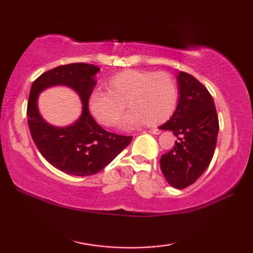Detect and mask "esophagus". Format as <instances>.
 I'll return each instance as SVG.
<instances>
[{"mask_svg":"<svg viewBox=\"0 0 253 253\" xmlns=\"http://www.w3.org/2000/svg\"><path fill=\"white\" fill-rule=\"evenodd\" d=\"M148 132H151V134H154V135H158L161 134V130L157 129V128H152V129H149Z\"/></svg>","mask_w":253,"mask_h":253,"instance_id":"obj_1","label":"esophagus"}]
</instances>
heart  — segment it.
I'll use <instances>...</instances> for the list:
<instances>
[{"label":"heart","mask_w":253,"mask_h":253,"mask_svg":"<svg viewBox=\"0 0 253 253\" xmlns=\"http://www.w3.org/2000/svg\"><path fill=\"white\" fill-rule=\"evenodd\" d=\"M108 89H96L89 96L91 114L107 127L118 122L126 104L130 110L123 118V128L158 125L172 115L178 99L176 83L165 71H124L111 77Z\"/></svg>","instance_id":"1"}]
</instances>
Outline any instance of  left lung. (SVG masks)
<instances>
[{
    "instance_id": "1",
    "label": "left lung",
    "mask_w": 253,
    "mask_h": 253,
    "mask_svg": "<svg viewBox=\"0 0 253 253\" xmlns=\"http://www.w3.org/2000/svg\"><path fill=\"white\" fill-rule=\"evenodd\" d=\"M179 99L176 109L160 128L177 137L174 148L162 155V173L170 186L193 184L212 161L219 132V118L211 93L193 76H177Z\"/></svg>"
}]
</instances>
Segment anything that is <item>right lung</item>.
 I'll return each mask as SVG.
<instances>
[{"mask_svg":"<svg viewBox=\"0 0 253 253\" xmlns=\"http://www.w3.org/2000/svg\"><path fill=\"white\" fill-rule=\"evenodd\" d=\"M99 70L90 63L59 66L38 77L30 90L27 115L34 144L51 165L76 176H89L100 172L132 139V136L105 130L90 115L89 96L95 87V76ZM52 85H67L74 88L83 101V114L70 126H50L37 110L39 93Z\"/></svg>","mask_w":253,"mask_h":253,"instance_id":"1","label":"right lung"}]
</instances>
